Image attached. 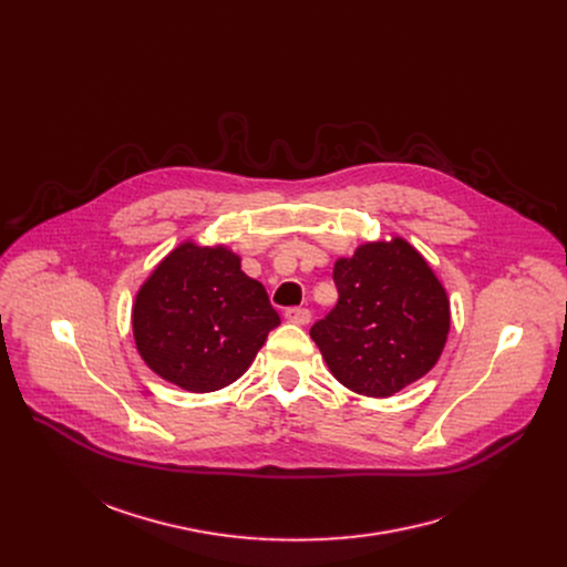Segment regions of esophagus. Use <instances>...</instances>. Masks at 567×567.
Returning a JSON list of instances; mask_svg holds the SVG:
<instances>
[{
    "label": "esophagus",
    "instance_id": "34e87169",
    "mask_svg": "<svg viewBox=\"0 0 567 567\" xmlns=\"http://www.w3.org/2000/svg\"><path fill=\"white\" fill-rule=\"evenodd\" d=\"M285 316L289 322H296V326H307V322L311 320V311L307 307H289L285 311Z\"/></svg>",
    "mask_w": 567,
    "mask_h": 567
}]
</instances>
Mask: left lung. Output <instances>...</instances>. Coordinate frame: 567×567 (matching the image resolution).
Returning a JSON list of instances; mask_svg holds the SVG:
<instances>
[{
	"label": "left lung",
	"mask_w": 567,
	"mask_h": 567,
	"mask_svg": "<svg viewBox=\"0 0 567 567\" xmlns=\"http://www.w3.org/2000/svg\"><path fill=\"white\" fill-rule=\"evenodd\" d=\"M339 300L309 334L332 374L365 396L424 377L449 334V300L426 260L401 237L370 241L334 265Z\"/></svg>",
	"instance_id": "left-lung-1"
}]
</instances>
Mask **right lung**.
I'll list each match as a JSON object with an SVG mask.
<instances>
[{
    "label": "right lung",
    "instance_id": "add662e5",
    "mask_svg": "<svg viewBox=\"0 0 567 567\" xmlns=\"http://www.w3.org/2000/svg\"><path fill=\"white\" fill-rule=\"evenodd\" d=\"M278 326L267 289L239 269L237 256L193 241L154 269L132 311L143 361L190 392L239 379Z\"/></svg>",
    "mask_w": 567,
    "mask_h": 567
}]
</instances>
